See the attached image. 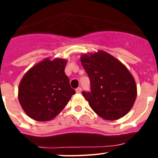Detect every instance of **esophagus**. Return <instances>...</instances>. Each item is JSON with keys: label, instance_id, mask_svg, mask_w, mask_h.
I'll list each match as a JSON object with an SVG mask.
<instances>
[{"label": "esophagus", "instance_id": "34e87169", "mask_svg": "<svg viewBox=\"0 0 158 158\" xmlns=\"http://www.w3.org/2000/svg\"><path fill=\"white\" fill-rule=\"evenodd\" d=\"M81 91H82V88H81V87H78V88L76 89V92L77 93H80Z\"/></svg>", "mask_w": 158, "mask_h": 158}]
</instances>
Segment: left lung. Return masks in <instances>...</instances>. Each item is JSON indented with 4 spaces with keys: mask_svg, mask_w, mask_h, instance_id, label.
Returning <instances> with one entry per match:
<instances>
[{
    "mask_svg": "<svg viewBox=\"0 0 158 158\" xmlns=\"http://www.w3.org/2000/svg\"><path fill=\"white\" fill-rule=\"evenodd\" d=\"M90 80V92H82L92 110L104 120H115L131 110L137 97V85L129 70L104 51L81 56Z\"/></svg>",
    "mask_w": 158,
    "mask_h": 158,
    "instance_id": "left-lung-1",
    "label": "left lung"
}]
</instances>
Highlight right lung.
I'll list each match as a JSON object with an SVG mask.
<instances>
[{
  "label": "right lung",
  "mask_w": 158,
  "mask_h": 158,
  "mask_svg": "<svg viewBox=\"0 0 158 158\" xmlns=\"http://www.w3.org/2000/svg\"><path fill=\"white\" fill-rule=\"evenodd\" d=\"M65 59H45L21 79L18 99L26 114L38 121L56 117L76 93L65 73Z\"/></svg>",
  "instance_id": "obj_1"
}]
</instances>
